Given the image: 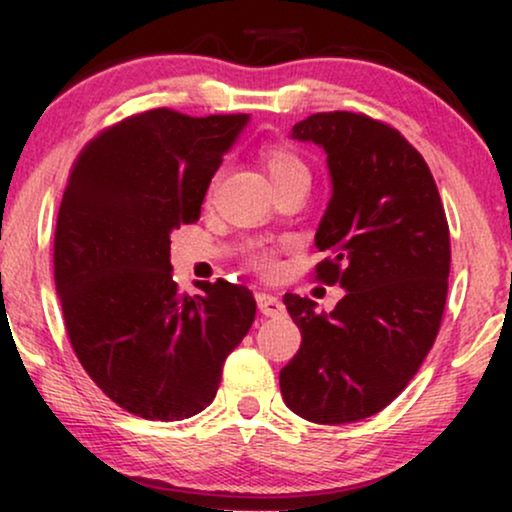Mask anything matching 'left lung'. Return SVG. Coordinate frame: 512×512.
<instances>
[{"label": "left lung", "mask_w": 512, "mask_h": 512, "mask_svg": "<svg viewBox=\"0 0 512 512\" xmlns=\"http://www.w3.org/2000/svg\"><path fill=\"white\" fill-rule=\"evenodd\" d=\"M247 123L146 111L93 139L69 174L53 244L69 342L97 387L137 417L205 410L254 324L247 286L207 275L181 289L170 263V233L200 219Z\"/></svg>", "instance_id": "1"}]
</instances>
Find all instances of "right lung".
Returning a JSON list of instances; mask_svg holds the SVG:
<instances>
[{
	"label": "right lung",
	"mask_w": 512,
	"mask_h": 512,
	"mask_svg": "<svg viewBox=\"0 0 512 512\" xmlns=\"http://www.w3.org/2000/svg\"><path fill=\"white\" fill-rule=\"evenodd\" d=\"M326 153L331 200L314 247L319 282L293 298L303 342L279 373L286 408L314 424L359 422L387 408L436 340L450 277V230L429 165L401 132L333 111L293 125Z\"/></svg>",
	"instance_id": "add662e5"
}]
</instances>
